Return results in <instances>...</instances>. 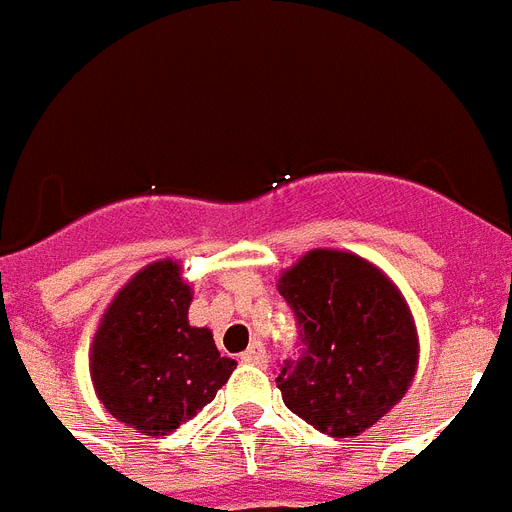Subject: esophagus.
<instances>
[{"label":"esophagus","mask_w":512,"mask_h":512,"mask_svg":"<svg viewBox=\"0 0 512 512\" xmlns=\"http://www.w3.org/2000/svg\"><path fill=\"white\" fill-rule=\"evenodd\" d=\"M240 359H243L245 365H256V367H264L269 362L267 359V349L261 346V341H253L248 349L240 354Z\"/></svg>","instance_id":"1"}]
</instances>
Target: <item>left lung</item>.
<instances>
[{
	"label": "left lung",
	"mask_w": 512,
	"mask_h": 512,
	"mask_svg": "<svg viewBox=\"0 0 512 512\" xmlns=\"http://www.w3.org/2000/svg\"><path fill=\"white\" fill-rule=\"evenodd\" d=\"M301 327V357L277 375L282 402L330 436H359L402 402L418 327L394 280L349 251L314 248L277 282Z\"/></svg>",
	"instance_id": "8db88e82"
}]
</instances>
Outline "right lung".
<instances>
[{
	"label": "right lung",
	"instance_id": "add662e5",
	"mask_svg": "<svg viewBox=\"0 0 512 512\" xmlns=\"http://www.w3.org/2000/svg\"><path fill=\"white\" fill-rule=\"evenodd\" d=\"M192 285L174 259L142 267L102 314L89 346L94 394L142 436H166L195 418L230 380L208 327H192Z\"/></svg>",
	"mask_w": 512,
	"mask_h": 512
}]
</instances>
